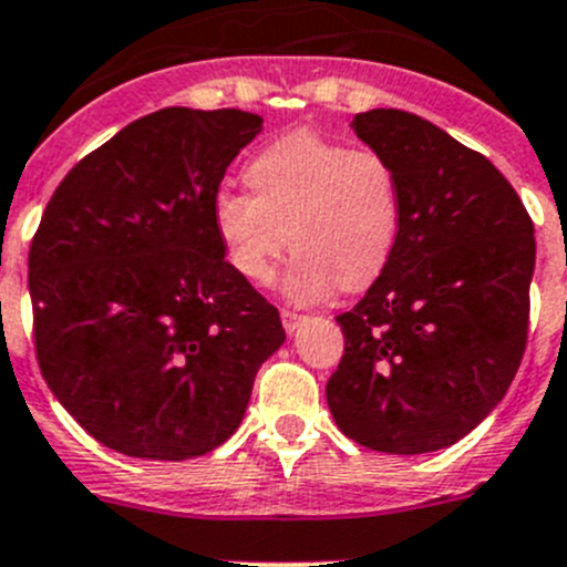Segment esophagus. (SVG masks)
Here are the masks:
<instances>
[{"instance_id": "1", "label": "esophagus", "mask_w": 567, "mask_h": 567, "mask_svg": "<svg viewBox=\"0 0 567 567\" xmlns=\"http://www.w3.org/2000/svg\"><path fill=\"white\" fill-rule=\"evenodd\" d=\"M281 319H284V330H286V333H295V330H297V324H300L302 322V317H300V313H295V311H286V308H284V311H281Z\"/></svg>"}]
</instances>
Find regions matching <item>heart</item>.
Here are the masks:
<instances>
[{
  "label": "heart",
  "mask_w": 567,
  "mask_h": 567,
  "mask_svg": "<svg viewBox=\"0 0 567 567\" xmlns=\"http://www.w3.org/2000/svg\"><path fill=\"white\" fill-rule=\"evenodd\" d=\"M250 195L220 189L212 204L228 265L250 284H270L291 248L284 295L311 306L378 281L396 248L402 187L372 148H347L308 128L284 134L245 167Z\"/></svg>",
  "instance_id": "heart-1"
}]
</instances>
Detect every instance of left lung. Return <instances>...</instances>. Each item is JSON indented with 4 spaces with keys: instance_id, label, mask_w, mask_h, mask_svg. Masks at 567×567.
<instances>
[{
    "instance_id": "1",
    "label": "left lung",
    "mask_w": 567,
    "mask_h": 567,
    "mask_svg": "<svg viewBox=\"0 0 567 567\" xmlns=\"http://www.w3.org/2000/svg\"><path fill=\"white\" fill-rule=\"evenodd\" d=\"M394 165L402 226L380 278L336 322L328 408L389 455L457 444L507 394L529 328L535 226L507 178L435 123L369 110L350 123Z\"/></svg>"
}]
</instances>
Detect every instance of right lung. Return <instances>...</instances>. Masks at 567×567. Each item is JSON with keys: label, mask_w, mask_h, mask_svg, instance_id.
Segmentation results:
<instances>
[{"label": "right lung", "mask_w": 567, "mask_h": 567, "mask_svg": "<svg viewBox=\"0 0 567 567\" xmlns=\"http://www.w3.org/2000/svg\"><path fill=\"white\" fill-rule=\"evenodd\" d=\"M243 110L165 106L71 167L30 248L41 372L110 450L187 461L231 439L278 308L226 261L212 204L261 132Z\"/></svg>", "instance_id": "1"}]
</instances>
